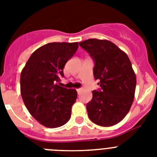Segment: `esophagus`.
Here are the masks:
<instances>
[{"instance_id":"1","label":"esophagus","mask_w":157,"mask_h":157,"mask_svg":"<svg viewBox=\"0 0 157 157\" xmlns=\"http://www.w3.org/2000/svg\"><path fill=\"white\" fill-rule=\"evenodd\" d=\"M77 90V93H78V94H80V92H81V91L82 90V88H78V89H77V90Z\"/></svg>"}]
</instances>
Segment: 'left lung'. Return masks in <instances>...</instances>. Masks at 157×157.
<instances>
[{"instance_id": "left-lung-1", "label": "left lung", "mask_w": 157, "mask_h": 157, "mask_svg": "<svg viewBox=\"0 0 157 157\" xmlns=\"http://www.w3.org/2000/svg\"><path fill=\"white\" fill-rule=\"evenodd\" d=\"M79 45L94 59V78L100 86L86 105L89 118L102 127L116 125L127 116L134 101L136 76L130 59L108 40L88 39Z\"/></svg>"}]
</instances>
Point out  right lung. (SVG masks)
Instances as JSON below:
<instances>
[{"label": "right lung", "instance_id": "1", "mask_svg": "<svg viewBox=\"0 0 157 157\" xmlns=\"http://www.w3.org/2000/svg\"><path fill=\"white\" fill-rule=\"evenodd\" d=\"M78 48V42L48 43L31 54L22 71L20 91L25 106L45 127H61L70 120L77 91L58 82Z\"/></svg>", "mask_w": 157, "mask_h": 157}]
</instances>
